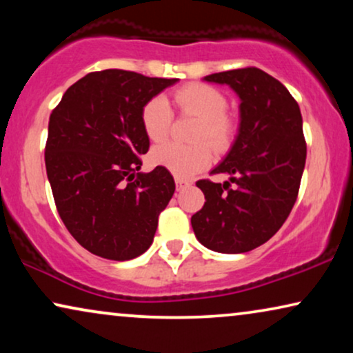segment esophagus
Returning a JSON list of instances; mask_svg holds the SVG:
<instances>
[{"mask_svg":"<svg viewBox=\"0 0 353 353\" xmlns=\"http://www.w3.org/2000/svg\"><path fill=\"white\" fill-rule=\"evenodd\" d=\"M175 185H176V190L181 191V190H185V188L190 186L191 183L186 181V180H183V178H175Z\"/></svg>","mask_w":353,"mask_h":353,"instance_id":"1","label":"esophagus"}]
</instances>
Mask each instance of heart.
I'll return each instance as SVG.
<instances>
[{
  "instance_id": "heart-1",
  "label": "heart",
  "mask_w": 353,
  "mask_h": 353,
  "mask_svg": "<svg viewBox=\"0 0 353 353\" xmlns=\"http://www.w3.org/2000/svg\"><path fill=\"white\" fill-rule=\"evenodd\" d=\"M178 109L185 114L196 115L199 125L196 141H209L215 149H226L233 141L236 125L226 114L228 101L215 86L205 83H190L173 93ZM173 112L165 96H154L143 105L141 125L151 141H162L170 132ZM151 162L165 168L178 178H191L204 170L214 161V152L207 143L194 146H181L176 143H162L152 148Z\"/></svg>"
}]
</instances>
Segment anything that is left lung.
Here are the masks:
<instances>
[{
  "label": "left lung",
  "mask_w": 353,
  "mask_h": 353,
  "mask_svg": "<svg viewBox=\"0 0 353 353\" xmlns=\"http://www.w3.org/2000/svg\"><path fill=\"white\" fill-rule=\"evenodd\" d=\"M204 80L228 85L239 96V130L230 152L210 172L226 173L230 181L196 183L205 202L191 225L207 249L249 252L281 228L297 199L307 157L301 109L281 81L257 67Z\"/></svg>",
  "instance_id": "8db88e82"
}]
</instances>
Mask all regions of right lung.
<instances>
[{"label": "right lung", "mask_w": 353, "mask_h": 353, "mask_svg": "<svg viewBox=\"0 0 353 353\" xmlns=\"http://www.w3.org/2000/svg\"><path fill=\"white\" fill-rule=\"evenodd\" d=\"M178 79L91 72L70 86L48 125L45 163L65 228L91 254L130 260L152 244L175 192L170 172H139L149 149L141 109Z\"/></svg>", "instance_id": "add662e5"}]
</instances>
